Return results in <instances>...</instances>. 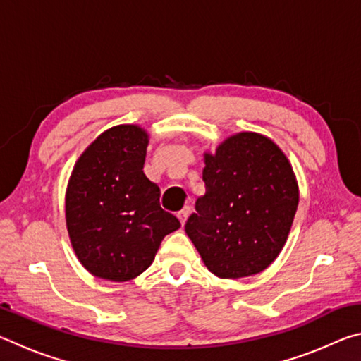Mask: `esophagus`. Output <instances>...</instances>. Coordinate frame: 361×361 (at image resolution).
<instances>
[{
    "mask_svg": "<svg viewBox=\"0 0 361 361\" xmlns=\"http://www.w3.org/2000/svg\"><path fill=\"white\" fill-rule=\"evenodd\" d=\"M189 213H191V207H189V205L183 207V209L178 212V218H180L181 224H185V223H186V219H188V216H189Z\"/></svg>",
    "mask_w": 361,
    "mask_h": 361,
    "instance_id": "34e87169",
    "label": "esophagus"
}]
</instances>
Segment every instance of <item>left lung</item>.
Returning a JSON list of instances; mask_svg holds the SVG:
<instances>
[{"instance_id": "8db88e82", "label": "left lung", "mask_w": 361, "mask_h": 361, "mask_svg": "<svg viewBox=\"0 0 361 361\" xmlns=\"http://www.w3.org/2000/svg\"><path fill=\"white\" fill-rule=\"evenodd\" d=\"M205 194L185 231L204 264L221 279L264 271L282 252L299 202L293 167L261 133H235L205 152Z\"/></svg>"}]
</instances>
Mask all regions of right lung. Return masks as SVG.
I'll use <instances>...</instances> for the list:
<instances>
[{
	"label": "right lung",
	"mask_w": 361,
	"mask_h": 361,
	"mask_svg": "<svg viewBox=\"0 0 361 361\" xmlns=\"http://www.w3.org/2000/svg\"><path fill=\"white\" fill-rule=\"evenodd\" d=\"M148 133L133 124L97 137L78 159L65 197L66 229L81 264L95 277L127 282L154 261L180 228L161 209V189L143 172Z\"/></svg>",
	"instance_id": "1"
}]
</instances>
